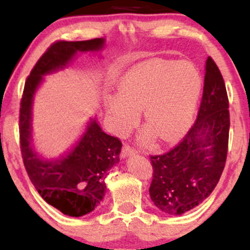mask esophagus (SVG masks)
I'll list each match as a JSON object with an SVG mask.
<instances>
[{"label": "esophagus", "mask_w": 250, "mask_h": 250, "mask_svg": "<svg viewBox=\"0 0 250 250\" xmlns=\"http://www.w3.org/2000/svg\"><path fill=\"white\" fill-rule=\"evenodd\" d=\"M135 153H136V149H135V148L130 147V146H129V145L123 146V148H122V156L123 157L128 156V155L135 154Z\"/></svg>", "instance_id": "obj_1"}]
</instances>
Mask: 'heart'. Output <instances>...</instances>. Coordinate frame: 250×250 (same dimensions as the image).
<instances>
[{
    "instance_id": "1",
    "label": "heart",
    "mask_w": 250,
    "mask_h": 250,
    "mask_svg": "<svg viewBox=\"0 0 250 250\" xmlns=\"http://www.w3.org/2000/svg\"><path fill=\"white\" fill-rule=\"evenodd\" d=\"M201 84L191 63L151 60L127 71L119 82V95L109 96L105 108L119 133L133 127L143 108L147 136L153 133L162 142H171L191 125Z\"/></svg>"
}]
</instances>
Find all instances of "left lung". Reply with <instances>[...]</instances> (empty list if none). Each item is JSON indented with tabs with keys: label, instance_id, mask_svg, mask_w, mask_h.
<instances>
[{
	"label": "left lung",
	"instance_id": "8db88e82",
	"mask_svg": "<svg viewBox=\"0 0 250 250\" xmlns=\"http://www.w3.org/2000/svg\"><path fill=\"white\" fill-rule=\"evenodd\" d=\"M229 127L226 84L209 56L194 125L167 153L150 155L153 180L149 194L157 208L169 215H181L211 194L226 166Z\"/></svg>",
	"mask_w": 250,
	"mask_h": 250
}]
</instances>
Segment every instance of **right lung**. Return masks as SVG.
<instances>
[{
    "instance_id": "right-lung-1",
    "label": "right lung",
    "mask_w": 250,
    "mask_h": 250,
    "mask_svg": "<svg viewBox=\"0 0 250 250\" xmlns=\"http://www.w3.org/2000/svg\"><path fill=\"white\" fill-rule=\"evenodd\" d=\"M103 43V39L51 43L25 80L20 104V147L28 176L45 202L69 216H82L100 205L108 171L120 161L122 142L91 121L71 153L56 161H42L30 147L31 102L42 75L64 67L77 51L99 50Z\"/></svg>"
}]
</instances>
